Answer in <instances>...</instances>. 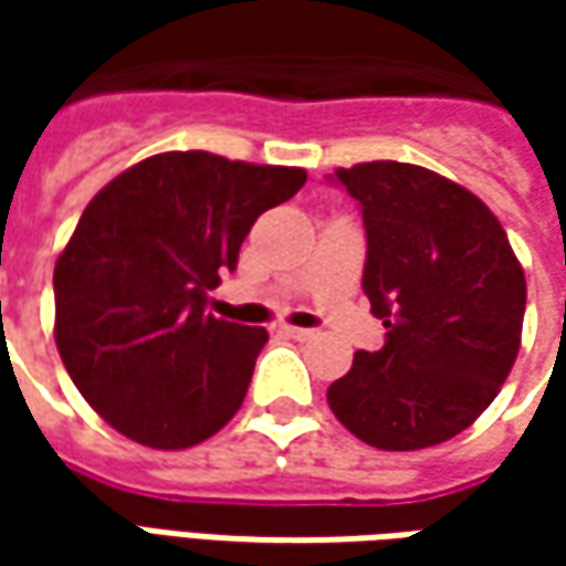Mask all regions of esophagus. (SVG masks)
<instances>
[{
	"label": "esophagus",
	"instance_id": "34e87169",
	"mask_svg": "<svg viewBox=\"0 0 566 566\" xmlns=\"http://www.w3.org/2000/svg\"><path fill=\"white\" fill-rule=\"evenodd\" d=\"M283 334H286V337L298 339V343H305V339L315 337V331H312V327H283Z\"/></svg>",
	"mask_w": 566,
	"mask_h": 566
}]
</instances>
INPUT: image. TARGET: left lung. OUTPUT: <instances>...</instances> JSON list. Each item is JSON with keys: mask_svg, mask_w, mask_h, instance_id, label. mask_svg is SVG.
Listing matches in <instances>:
<instances>
[{"mask_svg": "<svg viewBox=\"0 0 566 566\" xmlns=\"http://www.w3.org/2000/svg\"><path fill=\"white\" fill-rule=\"evenodd\" d=\"M361 207V290L387 337L356 353L327 402L359 441L422 450L475 422L511 375L526 276L497 217L424 166L375 160L334 172Z\"/></svg>", "mask_w": 566, "mask_h": 566, "instance_id": "1", "label": "left lung"}]
</instances>
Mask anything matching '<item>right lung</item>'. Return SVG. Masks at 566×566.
<instances>
[{
    "label": "right lung",
    "instance_id": "add662e5",
    "mask_svg": "<svg viewBox=\"0 0 566 566\" xmlns=\"http://www.w3.org/2000/svg\"><path fill=\"white\" fill-rule=\"evenodd\" d=\"M305 169L169 150L84 207L53 271L55 346L81 397L154 450L207 441L239 412L264 327L207 315L254 220Z\"/></svg>",
    "mask_w": 566,
    "mask_h": 566
}]
</instances>
